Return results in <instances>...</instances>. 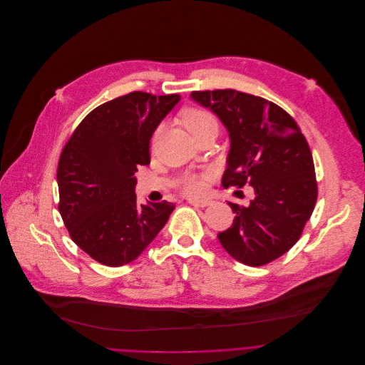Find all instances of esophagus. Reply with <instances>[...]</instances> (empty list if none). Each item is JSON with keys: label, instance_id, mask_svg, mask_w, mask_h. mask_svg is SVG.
Masks as SVG:
<instances>
[{"label": "esophagus", "instance_id": "1", "mask_svg": "<svg viewBox=\"0 0 365 365\" xmlns=\"http://www.w3.org/2000/svg\"><path fill=\"white\" fill-rule=\"evenodd\" d=\"M188 202L191 205H195V207H207L210 205V200H194V198H188Z\"/></svg>", "mask_w": 365, "mask_h": 365}]
</instances>
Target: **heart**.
I'll return each instance as SVG.
<instances>
[{
  "instance_id": "heart-1",
  "label": "heart",
  "mask_w": 365,
  "mask_h": 365,
  "mask_svg": "<svg viewBox=\"0 0 365 365\" xmlns=\"http://www.w3.org/2000/svg\"><path fill=\"white\" fill-rule=\"evenodd\" d=\"M180 119L182 125L188 129V132L197 138L200 133L215 128L218 129V122L214 113L204 108H195V106H187L180 112ZM160 133V129L155 130L154 138H157ZM212 177L211 171H202V173H185L180 181L178 185L181 191L190 197H200L207 190V181Z\"/></svg>"
}]
</instances>
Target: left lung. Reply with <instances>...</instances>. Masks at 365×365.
Listing matches in <instances>:
<instances>
[{
  "label": "left lung",
  "instance_id": "1",
  "mask_svg": "<svg viewBox=\"0 0 365 365\" xmlns=\"http://www.w3.org/2000/svg\"><path fill=\"white\" fill-rule=\"evenodd\" d=\"M229 130L232 148L223 187L252 185L247 207L229 202L230 229L218 233L225 250L247 266L267 264L301 237L315 208L312 153L297 120L276 103L235 89L195 91Z\"/></svg>",
  "mask_w": 365,
  "mask_h": 365
}]
</instances>
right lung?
<instances>
[{"mask_svg":"<svg viewBox=\"0 0 365 365\" xmlns=\"http://www.w3.org/2000/svg\"><path fill=\"white\" fill-rule=\"evenodd\" d=\"M180 95L130 92L95 108L73 130L57 165L58 211L85 253L106 266L135 260L168 222L174 204H139V165L150 139Z\"/></svg>","mask_w":365,"mask_h":365,"instance_id":"obj_1","label":"right lung"}]
</instances>
